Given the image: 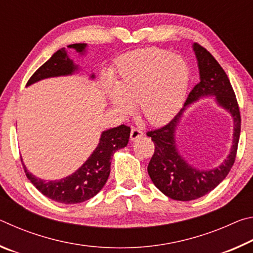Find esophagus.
Wrapping results in <instances>:
<instances>
[{"label": "esophagus", "instance_id": "34e87169", "mask_svg": "<svg viewBox=\"0 0 253 253\" xmlns=\"http://www.w3.org/2000/svg\"><path fill=\"white\" fill-rule=\"evenodd\" d=\"M144 135V132L139 129V128L132 127L131 131H130V140H136L139 137H142Z\"/></svg>", "mask_w": 253, "mask_h": 253}]
</instances>
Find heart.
Returning <instances> with one entry per match:
<instances>
[{"label":"heart","mask_w":253,"mask_h":253,"mask_svg":"<svg viewBox=\"0 0 253 253\" xmlns=\"http://www.w3.org/2000/svg\"><path fill=\"white\" fill-rule=\"evenodd\" d=\"M190 70L168 50L149 48L126 54L118 62V77L106 87L110 104L123 115L138 102L147 123L160 125L176 115L185 99Z\"/></svg>","instance_id":"heart-1"}]
</instances>
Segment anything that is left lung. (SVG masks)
Masks as SVG:
<instances>
[{"instance_id":"1","label":"left lung","mask_w":253,"mask_h":253,"mask_svg":"<svg viewBox=\"0 0 253 253\" xmlns=\"http://www.w3.org/2000/svg\"><path fill=\"white\" fill-rule=\"evenodd\" d=\"M198 59L200 83L188 93L183 108L172 121L158 129L147 131L155 145L148 164L149 177L163 194L176 201H192L208 194L223 181L234 164L241 131V116L232 85L219 62L199 43L193 44ZM214 95L218 104L234 118V140L230 154L220 166L212 170H199L183 160L178 152L174 132L186 107L200 97Z\"/></svg>"}]
</instances>
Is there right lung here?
Wrapping results in <instances>:
<instances>
[{
	"instance_id": "obj_1",
	"label": "right lung",
	"mask_w": 253,
	"mask_h": 253,
	"mask_svg": "<svg viewBox=\"0 0 253 253\" xmlns=\"http://www.w3.org/2000/svg\"><path fill=\"white\" fill-rule=\"evenodd\" d=\"M85 43L71 44V48L80 54L85 52ZM78 66L68 57L65 48L58 50L48 61L43 63L29 79L27 85L51 77L69 76L78 70ZM90 78H95L91 75ZM130 135V128L121 125L102 131L98 146L80 169L65 178L57 181H44L36 177L22 163L25 175L34 186L46 198L63 204H77L91 199L108 179L111 158L118 149L127 146Z\"/></svg>"
}]
</instances>
